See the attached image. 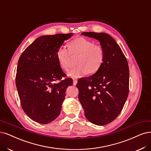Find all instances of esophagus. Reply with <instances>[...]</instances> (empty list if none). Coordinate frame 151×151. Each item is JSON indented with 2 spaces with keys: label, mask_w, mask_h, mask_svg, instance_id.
<instances>
[{
  "label": "esophagus",
  "mask_w": 151,
  "mask_h": 151,
  "mask_svg": "<svg viewBox=\"0 0 151 151\" xmlns=\"http://www.w3.org/2000/svg\"><path fill=\"white\" fill-rule=\"evenodd\" d=\"M78 81L76 80H73V85H76Z\"/></svg>",
  "instance_id": "34e87169"
}]
</instances>
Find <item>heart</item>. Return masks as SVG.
Here are the masks:
<instances>
[{
	"mask_svg": "<svg viewBox=\"0 0 151 151\" xmlns=\"http://www.w3.org/2000/svg\"><path fill=\"white\" fill-rule=\"evenodd\" d=\"M69 48L61 46L57 52V57L61 67L65 70L71 66V55L79 57L78 66L70 70L67 75L72 78H78L89 73H94L101 66L104 60L103 48L84 37L75 38L69 43Z\"/></svg>",
	"mask_w": 151,
	"mask_h": 151,
	"instance_id": "heart-1",
	"label": "heart"
}]
</instances>
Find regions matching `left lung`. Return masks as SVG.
<instances>
[{
    "mask_svg": "<svg viewBox=\"0 0 151 151\" xmlns=\"http://www.w3.org/2000/svg\"><path fill=\"white\" fill-rule=\"evenodd\" d=\"M96 39L104 51V60L94 75L78 80L79 101L86 119L103 126L121 113L129 94V70L124 53L114 39L105 33L83 32Z\"/></svg>",
    "mask_w": 151,
    "mask_h": 151,
    "instance_id": "left-lung-1",
    "label": "left lung"
}]
</instances>
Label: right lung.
Segmentation results:
<instances>
[{
    "instance_id": "obj_1",
    "label": "right lung",
    "mask_w": 151,
    "mask_h": 151,
    "mask_svg": "<svg viewBox=\"0 0 151 151\" xmlns=\"http://www.w3.org/2000/svg\"><path fill=\"white\" fill-rule=\"evenodd\" d=\"M73 33H58L37 38L18 61L15 84L22 108L29 118L45 124L60 115L66 90L73 85L57 57L58 49ZM59 81L57 83L55 81Z\"/></svg>"
}]
</instances>
